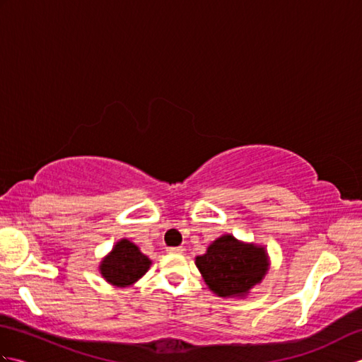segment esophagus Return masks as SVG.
I'll list each match as a JSON object with an SVG mask.
<instances>
[{
    "label": "esophagus",
    "mask_w": 362,
    "mask_h": 362,
    "mask_svg": "<svg viewBox=\"0 0 362 362\" xmlns=\"http://www.w3.org/2000/svg\"><path fill=\"white\" fill-rule=\"evenodd\" d=\"M169 253H183V247H168Z\"/></svg>",
    "instance_id": "esophagus-1"
}]
</instances>
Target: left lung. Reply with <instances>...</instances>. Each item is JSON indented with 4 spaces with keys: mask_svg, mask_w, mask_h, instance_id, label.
I'll use <instances>...</instances> for the list:
<instances>
[{
    "mask_svg": "<svg viewBox=\"0 0 362 362\" xmlns=\"http://www.w3.org/2000/svg\"><path fill=\"white\" fill-rule=\"evenodd\" d=\"M206 286L219 297H244L261 283L267 272L269 258L264 247L238 241L224 235L213 241L206 252L196 257Z\"/></svg>",
    "mask_w": 362,
    "mask_h": 362,
    "instance_id": "8db88e82",
    "label": "left lung"
}]
</instances>
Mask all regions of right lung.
Masks as SVG:
<instances>
[{
	"label": "right lung",
	"instance_id": "obj_1",
	"mask_svg": "<svg viewBox=\"0 0 362 362\" xmlns=\"http://www.w3.org/2000/svg\"><path fill=\"white\" fill-rule=\"evenodd\" d=\"M151 259L141 253L138 245L129 240H121L99 266L104 279L113 286H129L148 272Z\"/></svg>",
	"mask_w": 362,
	"mask_h": 362
}]
</instances>
